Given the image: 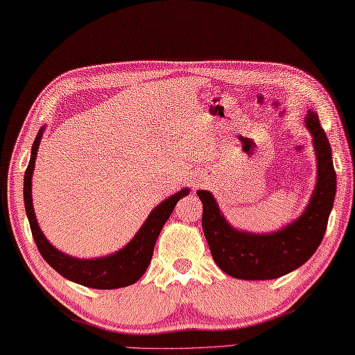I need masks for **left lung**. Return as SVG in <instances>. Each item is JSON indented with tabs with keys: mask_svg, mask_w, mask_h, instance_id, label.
<instances>
[{
	"mask_svg": "<svg viewBox=\"0 0 355 355\" xmlns=\"http://www.w3.org/2000/svg\"><path fill=\"white\" fill-rule=\"evenodd\" d=\"M306 127L314 137L317 156V185L305 213L291 225L272 234H248L228 225L213 194L199 190L204 204L202 230L214 262L231 277L270 280L285 276L303 265L319 248L328 227L336 198V170L331 146L319 116L308 112Z\"/></svg>",
	"mask_w": 355,
	"mask_h": 355,
	"instance_id": "left-lung-1",
	"label": "left lung"
}]
</instances>
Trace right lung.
I'll use <instances>...</instances> for the list:
<instances>
[{"mask_svg":"<svg viewBox=\"0 0 355 355\" xmlns=\"http://www.w3.org/2000/svg\"><path fill=\"white\" fill-rule=\"evenodd\" d=\"M42 130H40L32 146V156L24 173V205L26 213L31 223L33 241L38 247L41 256L52 266L55 271L75 284L95 288V289H114L135 284L148 268L151 256H153L156 239L161 233L164 223L168 220L178 202L188 194V188L173 194L171 198L164 200L150 213L146 223L137 231L127 247L114 252L112 256L101 259H75L64 252L58 251L47 242L44 234L41 233L38 222L35 218L32 204V173L35 168L36 151L40 147Z\"/></svg>","mask_w":355,"mask_h":355,"instance_id":"obj_1","label":"right lung"}]
</instances>
